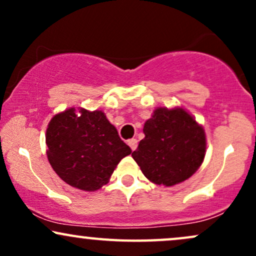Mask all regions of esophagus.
Masks as SVG:
<instances>
[{
    "label": "esophagus",
    "instance_id": "esophagus-1",
    "mask_svg": "<svg viewBox=\"0 0 256 256\" xmlns=\"http://www.w3.org/2000/svg\"><path fill=\"white\" fill-rule=\"evenodd\" d=\"M128 144L130 146V148L132 149V150H134V149L137 148L138 140H136V138H131V140H128Z\"/></svg>",
    "mask_w": 256,
    "mask_h": 256
}]
</instances>
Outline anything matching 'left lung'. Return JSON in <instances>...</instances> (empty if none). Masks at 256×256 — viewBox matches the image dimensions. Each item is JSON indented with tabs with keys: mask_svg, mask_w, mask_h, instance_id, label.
<instances>
[{
	"mask_svg": "<svg viewBox=\"0 0 256 256\" xmlns=\"http://www.w3.org/2000/svg\"><path fill=\"white\" fill-rule=\"evenodd\" d=\"M143 132L146 137L132 158L152 183L165 186L182 183L204 162V130L183 108H156Z\"/></svg>",
	"mask_w": 256,
	"mask_h": 256,
	"instance_id": "left-lung-1",
	"label": "left lung"
}]
</instances>
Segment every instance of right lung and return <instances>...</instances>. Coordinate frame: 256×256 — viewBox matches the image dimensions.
<instances>
[{
  "label": "right lung",
  "instance_id": "obj_1",
  "mask_svg": "<svg viewBox=\"0 0 256 256\" xmlns=\"http://www.w3.org/2000/svg\"><path fill=\"white\" fill-rule=\"evenodd\" d=\"M46 155L56 174L73 188L95 192L131 148L102 110L68 108L52 116L46 134Z\"/></svg>",
  "mask_w": 256,
  "mask_h": 256
}]
</instances>
